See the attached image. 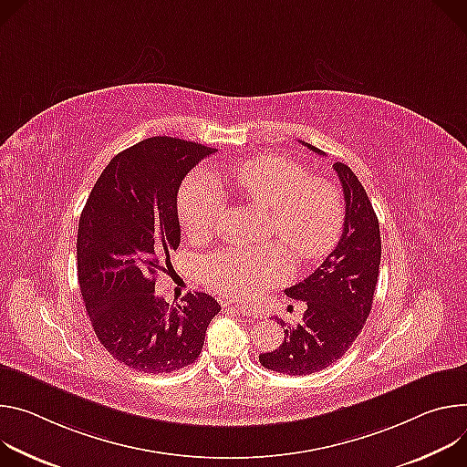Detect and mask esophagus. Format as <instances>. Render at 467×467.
<instances>
[{
	"label": "esophagus",
	"mask_w": 467,
	"mask_h": 467,
	"mask_svg": "<svg viewBox=\"0 0 467 467\" xmlns=\"http://www.w3.org/2000/svg\"><path fill=\"white\" fill-rule=\"evenodd\" d=\"M226 306H234L237 312L241 314H250V316H255V307L248 306V304H226Z\"/></svg>",
	"instance_id": "1"
}]
</instances>
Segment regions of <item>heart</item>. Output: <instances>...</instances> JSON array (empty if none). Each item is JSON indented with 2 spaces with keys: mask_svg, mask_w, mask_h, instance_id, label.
<instances>
[{
  "mask_svg": "<svg viewBox=\"0 0 467 467\" xmlns=\"http://www.w3.org/2000/svg\"><path fill=\"white\" fill-rule=\"evenodd\" d=\"M230 183L248 200L271 210L269 235L287 245L300 262H317L336 248L345 210L332 182L307 178L300 163L269 153L235 167ZM221 213L223 192L213 180L203 172L191 174L178 192L182 230L191 239H203L213 232ZM286 249L282 244L262 250L224 248L205 260V282L223 296H254L293 275V255Z\"/></svg>",
  "mask_w": 467,
  "mask_h": 467,
  "instance_id": "1",
  "label": "heart"
}]
</instances>
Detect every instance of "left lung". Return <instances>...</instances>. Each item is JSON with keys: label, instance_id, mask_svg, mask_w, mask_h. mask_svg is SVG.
Instances as JSON below:
<instances>
[{"label": "left lung", "instance_id": "1", "mask_svg": "<svg viewBox=\"0 0 467 467\" xmlns=\"http://www.w3.org/2000/svg\"><path fill=\"white\" fill-rule=\"evenodd\" d=\"M312 151L319 148L302 142ZM345 198L343 234L327 260L285 295L306 302L302 323L285 325L276 350L260 354V364L271 371L302 377L327 369L337 361L364 328L373 306L380 267V228L373 203L356 174L345 163H334Z\"/></svg>", "mask_w": 467, "mask_h": 467}]
</instances>
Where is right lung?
I'll return each mask as SVG.
<instances>
[{
    "mask_svg": "<svg viewBox=\"0 0 467 467\" xmlns=\"http://www.w3.org/2000/svg\"><path fill=\"white\" fill-rule=\"evenodd\" d=\"M217 148L150 137L103 169L78 230V280L99 343L130 369L172 373L198 358L221 312L207 293L182 304L155 295V276L180 246L178 189Z\"/></svg>",
    "mask_w": 467,
    "mask_h": 467,
    "instance_id": "add662e5",
    "label": "right lung"
}]
</instances>
